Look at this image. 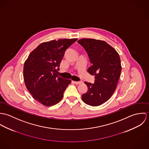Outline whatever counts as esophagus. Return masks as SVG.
Returning <instances> with one entry per match:
<instances>
[{
    "label": "esophagus",
    "instance_id": "34e87169",
    "mask_svg": "<svg viewBox=\"0 0 149 149\" xmlns=\"http://www.w3.org/2000/svg\"><path fill=\"white\" fill-rule=\"evenodd\" d=\"M72 82H73V83H74V84H77V85H78V84H81V83H83L82 81H72Z\"/></svg>",
    "mask_w": 149,
    "mask_h": 149
}]
</instances>
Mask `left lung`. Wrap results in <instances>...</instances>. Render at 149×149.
<instances>
[{"mask_svg": "<svg viewBox=\"0 0 149 149\" xmlns=\"http://www.w3.org/2000/svg\"><path fill=\"white\" fill-rule=\"evenodd\" d=\"M77 42L85 49L92 64L88 72L95 76L94 84L84 82L88 91L82 95V100L91 106H100L111 98L116 88L122 70L119 55L104 41L83 38Z\"/></svg>", "mask_w": 149, "mask_h": 149, "instance_id": "obj_1", "label": "left lung"}]
</instances>
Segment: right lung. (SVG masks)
<instances>
[{"label":"right lung","instance_id":"1","mask_svg":"<svg viewBox=\"0 0 149 149\" xmlns=\"http://www.w3.org/2000/svg\"><path fill=\"white\" fill-rule=\"evenodd\" d=\"M77 38L59 39L43 42L33 50L25 61L23 78L25 85L36 100L52 106L61 101L71 83L57 74L65 50Z\"/></svg>","mask_w":149,"mask_h":149}]
</instances>
